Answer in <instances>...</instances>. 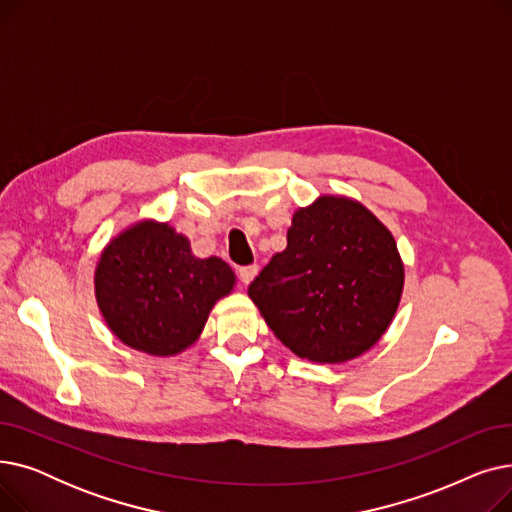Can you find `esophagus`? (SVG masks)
Listing matches in <instances>:
<instances>
[{"instance_id":"esophagus-1","label":"esophagus","mask_w":512,"mask_h":512,"mask_svg":"<svg viewBox=\"0 0 512 512\" xmlns=\"http://www.w3.org/2000/svg\"><path fill=\"white\" fill-rule=\"evenodd\" d=\"M257 270H259L257 265H242V267H238V278H240V282H242V284H249V282L257 276Z\"/></svg>"}]
</instances>
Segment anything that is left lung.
Returning <instances> with one entry per match:
<instances>
[{"label": "left lung", "instance_id": "8db88e82", "mask_svg": "<svg viewBox=\"0 0 512 512\" xmlns=\"http://www.w3.org/2000/svg\"><path fill=\"white\" fill-rule=\"evenodd\" d=\"M286 240L249 284L267 326L301 359L359 357L400 301L405 270L392 234L361 203L321 197L294 213Z\"/></svg>", "mask_w": 512, "mask_h": 512}]
</instances>
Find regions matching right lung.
<instances>
[{
	"instance_id": "right-lung-1",
	"label": "right lung",
	"mask_w": 512,
	"mask_h": 512,
	"mask_svg": "<svg viewBox=\"0 0 512 512\" xmlns=\"http://www.w3.org/2000/svg\"><path fill=\"white\" fill-rule=\"evenodd\" d=\"M234 286L230 265L197 259L168 224H139L105 247L95 292L112 332L149 355H176L201 334L213 303Z\"/></svg>"
}]
</instances>
